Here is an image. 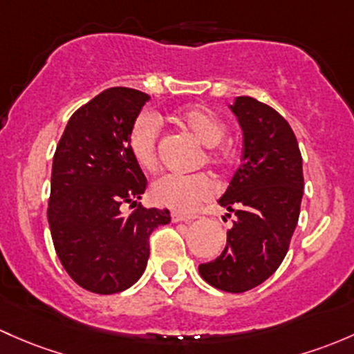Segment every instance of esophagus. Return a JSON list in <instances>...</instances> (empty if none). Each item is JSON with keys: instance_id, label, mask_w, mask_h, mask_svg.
<instances>
[{"instance_id": "esophagus-1", "label": "esophagus", "mask_w": 354, "mask_h": 354, "mask_svg": "<svg viewBox=\"0 0 354 354\" xmlns=\"http://www.w3.org/2000/svg\"><path fill=\"white\" fill-rule=\"evenodd\" d=\"M196 217H193V215H185L181 214V212H173L171 214V221L173 222H193Z\"/></svg>"}]
</instances>
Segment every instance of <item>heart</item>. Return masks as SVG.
<instances>
[{"label":"heart","instance_id":"heart-1","mask_svg":"<svg viewBox=\"0 0 354 354\" xmlns=\"http://www.w3.org/2000/svg\"><path fill=\"white\" fill-rule=\"evenodd\" d=\"M180 122L185 129L205 146V162L221 165L222 154L217 146L225 136V127L221 118L205 106L193 105L181 111ZM158 133L159 125L152 113H140L133 120L129 132V149L137 165L144 169L152 171L158 167ZM217 193V185L205 174L180 176V174H165L158 178L151 187V196L156 203L174 210L189 212L202 202L212 198Z\"/></svg>","mask_w":354,"mask_h":354}]
</instances>
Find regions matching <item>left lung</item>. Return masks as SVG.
<instances>
[{
    "label": "left lung",
    "mask_w": 354,
    "mask_h": 354,
    "mask_svg": "<svg viewBox=\"0 0 354 354\" xmlns=\"http://www.w3.org/2000/svg\"><path fill=\"white\" fill-rule=\"evenodd\" d=\"M229 109L243 130V158L218 203L237 218L222 254L198 271L208 285L243 293L283 261L299 222L304 171L295 133L277 110L251 96H237Z\"/></svg>",
    "instance_id": "obj_1"
}]
</instances>
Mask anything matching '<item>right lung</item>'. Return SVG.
I'll return each mask as SVG.
<instances>
[{
  "instance_id": "add662e5",
  "label": "right lung",
  "mask_w": 354,
  "mask_h": 354,
  "mask_svg": "<svg viewBox=\"0 0 354 354\" xmlns=\"http://www.w3.org/2000/svg\"><path fill=\"white\" fill-rule=\"evenodd\" d=\"M151 96L109 88L74 111L52 162L47 218L55 252L84 290L111 295L142 277L149 236L171 222L167 208H144L147 180L132 158L129 132ZM124 203L138 205L130 216Z\"/></svg>"
}]
</instances>
